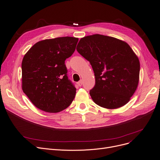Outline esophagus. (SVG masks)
<instances>
[{"label":"esophagus","instance_id":"obj_1","mask_svg":"<svg viewBox=\"0 0 160 160\" xmlns=\"http://www.w3.org/2000/svg\"><path fill=\"white\" fill-rule=\"evenodd\" d=\"M82 84H83V81H82V80H80L78 82H77V85H78V86H81Z\"/></svg>","mask_w":160,"mask_h":160}]
</instances>
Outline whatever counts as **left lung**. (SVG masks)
I'll return each instance as SVG.
<instances>
[{
  "instance_id": "left-lung-1",
  "label": "left lung",
  "mask_w": 160,
  "mask_h": 160,
  "mask_svg": "<svg viewBox=\"0 0 160 160\" xmlns=\"http://www.w3.org/2000/svg\"><path fill=\"white\" fill-rule=\"evenodd\" d=\"M77 51L89 62L95 85L89 94L94 102L107 109L127 104L138 88L139 58L130 45L115 38L100 34L83 37Z\"/></svg>"
}]
</instances>
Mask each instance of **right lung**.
<instances>
[{
    "label": "right lung",
    "mask_w": 160,
    "mask_h": 160,
    "mask_svg": "<svg viewBox=\"0 0 160 160\" xmlns=\"http://www.w3.org/2000/svg\"><path fill=\"white\" fill-rule=\"evenodd\" d=\"M78 38L61 37L33 45L22 62V89L32 103L48 113L63 111L72 102L75 87L65 65L74 52Z\"/></svg>",
    "instance_id": "1"
}]
</instances>
